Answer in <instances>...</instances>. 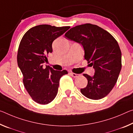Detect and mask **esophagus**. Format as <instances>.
<instances>
[{"mask_svg":"<svg viewBox=\"0 0 133 133\" xmlns=\"http://www.w3.org/2000/svg\"><path fill=\"white\" fill-rule=\"evenodd\" d=\"M70 75L73 77H76L79 76V74H76V73H70Z\"/></svg>","mask_w":133,"mask_h":133,"instance_id":"34e87169","label":"esophagus"}]
</instances>
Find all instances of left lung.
Masks as SVG:
<instances>
[{
	"label": "left lung",
	"instance_id": "1",
	"mask_svg": "<svg viewBox=\"0 0 133 133\" xmlns=\"http://www.w3.org/2000/svg\"><path fill=\"white\" fill-rule=\"evenodd\" d=\"M64 35L83 45L84 59L95 70L93 77L83 74L88 85L81 89V93L94 100L108 95L117 81L122 67L121 52L117 40L108 31L91 24L73 27Z\"/></svg>",
	"mask_w": 133,
	"mask_h": 133
}]
</instances>
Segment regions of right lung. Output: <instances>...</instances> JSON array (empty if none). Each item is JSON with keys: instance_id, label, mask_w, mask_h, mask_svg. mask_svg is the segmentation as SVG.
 <instances>
[{"instance_id": "right-lung-1", "label": "right lung", "mask_w": 133, "mask_h": 133, "mask_svg": "<svg viewBox=\"0 0 133 133\" xmlns=\"http://www.w3.org/2000/svg\"><path fill=\"white\" fill-rule=\"evenodd\" d=\"M70 26L56 27L39 25L29 29L23 36L18 50L17 62L23 75V83L35 102L45 105L56 98L59 81L67 71L43 67L48 54L52 52V43Z\"/></svg>"}]
</instances>
